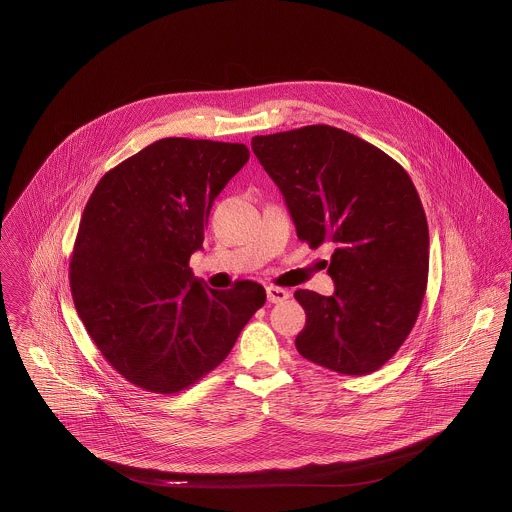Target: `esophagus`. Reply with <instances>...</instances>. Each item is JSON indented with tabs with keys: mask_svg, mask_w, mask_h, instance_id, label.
I'll use <instances>...</instances> for the list:
<instances>
[{
	"mask_svg": "<svg viewBox=\"0 0 512 512\" xmlns=\"http://www.w3.org/2000/svg\"><path fill=\"white\" fill-rule=\"evenodd\" d=\"M290 297L288 290L284 288H276V286H267V299L270 303H282Z\"/></svg>",
	"mask_w": 512,
	"mask_h": 512,
	"instance_id": "1",
	"label": "esophagus"
}]
</instances>
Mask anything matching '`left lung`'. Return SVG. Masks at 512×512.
Returning a JSON list of instances; mask_svg holds the SVG:
<instances>
[{"instance_id":"obj_1","label":"left lung","mask_w":512,"mask_h":512,"mask_svg":"<svg viewBox=\"0 0 512 512\" xmlns=\"http://www.w3.org/2000/svg\"><path fill=\"white\" fill-rule=\"evenodd\" d=\"M253 153L286 199L297 238L334 244L336 290H297L301 357L347 376L386 365L407 340L428 282L430 236L407 171L328 124L255 136Z\"/></svg>"}]
</instances>
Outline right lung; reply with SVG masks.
Instances as JSON below:
<instances>
[{
    "label": "right lung",
    "mask_w": 512,
    "mask_h": 512,
    "mask_svg": "<svg viewBox=\"0 0 512 512\" xmlns=\"http://www.w3.org/2000/svg\"><path fill=\"white\" fill-rule=\"evenodd\" d=\"M249 159L244 144L163 138L103 174L74 242V307L130 384L171 395L228 357L265 288L211 290L194 278L215 197Z\"/></svg>",
    "instance_id": "1"
}]
</instances>
